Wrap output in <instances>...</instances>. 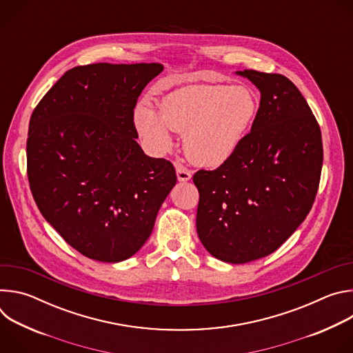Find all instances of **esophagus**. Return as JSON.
Returning a JSON list of instances; mask_svg holds the SVG:
<instances>
[{"label": "esophagus", "mask_w": 353, "mask_h": 353, "mask_svg": "<svg viewBox=\"0 0 353 353\" xmlns=\"http://www.w3.org/2000/svg\"><path fill=\"white\" fill-rule=\"evenodd\" d=\"M176 173H177L179 181H188V180L191 179V176H192L191 170L185 169V168L181 166V165H177V166H176Z\"/></svg>", "instance_id": "esophagus-1"}]
</instances>
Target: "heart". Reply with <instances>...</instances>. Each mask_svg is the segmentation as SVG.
<instances>
[{
    "label": "heart",
    "instance_id": "heart-1",
    "mask_svg": "<svg viewBox=\"0 0 353 353\" xmlns=\"http://www.w3.org/2000/svg\"><path fill=\"white\" fill-rule=\"evenodd\" d=\"M259 110L257 93L245 85H188L161 100L159 114L149 103H138L134 123L155 155L173 149V131L184 135V152L191 162L218 168L236 154Z\"/></svg>",
    "mask_w": 353,
    "mask_h": 353
}]
</instances>
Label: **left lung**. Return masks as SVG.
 I'll list each match as a JSON object with an SVG mask.
<instances>
[{
  "instance_id": "1",
  "label": "left lung",
  "mask_w": 353,
  "mask_h": 353,
  "mask_svg": "<svg viewBox=\"0 0 353 353\" xmlns=\"http://www.w3.org/2000/svg\"><path fill=\"white\" fill-rule=\"evenodd\" d=\"M261 92L257 119L236 154L198 170L196 233L210 253L244 264L279 248L309 215L320 184L323 141L306 99L281 74L237 71Z\"/></svg>"
}]
</instances>
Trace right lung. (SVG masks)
<instances>
[{"label":"right lung","instance_id":"1","mask_svg":"<svg viewBox=\"0 0 353 353\" xmlns=\"http://www.w3.org/2000/svg\"><path fill=\"white\" fill-rule=\"evenodd\" d=\"M162 71L158 63L79 65L32 113V195L44 219L88 259L119 263L134 256L176 184L172 162L149 158L135 141L137 100Z\"/></svg>","mask_w":353,"mask_h":353}]
</instances>
